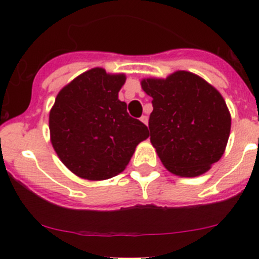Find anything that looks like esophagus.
<instances>
[{"label": "esophagus", "mask_w": 259, "mask_h": 259, "mask_svg": "<svg viewBox=\"0 0 259 259\" xmlns=\"http://www.w3.org/2000/svg\"><path fill=\"white\" fill-rule=\"evenodd\" d=\"M140 120H142L145 125H148V116H146V115H143V116L140 117Z\"/></svg>", "instance_id": "1"}]
</instances>
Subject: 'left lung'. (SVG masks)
I'll use <instances>...</instances> for the list:
<instances>
[{"instance_id": "1", "label": "left lung", "mask_w": 259, "mask_h": 259, "mask_svg": "<svg viewBox=\"0 0 259 259\" xmlns=\"http://www.w3.org/2000/svg\"><path fill=\"white\" fill-rule=\"evenodd\" d=\"M153 98L150 142L161 163L180 177H198L222 158L231 133V114L221 94L202 77L177 71L142 81Z\"/></svg>"}]
</instances>
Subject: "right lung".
<instances>
[{"instance_id": "1", "label": "right lung", "mask_w": 259, "mask_h": 259, "mask_svg": "<svg viewBox=\"0 0 259 259\" xmlns=\"http://www.w3.org/2000/svg\"><path fill=\"white\" fill-rule=\"evenodd\" d=\"M124 75L100 67L83 72L57 95L50 111L51 143L62 163L76 176L104 180L121 173L135 148L149 137L140 120L117 99Z\"/></svg>"}]
</instances>
